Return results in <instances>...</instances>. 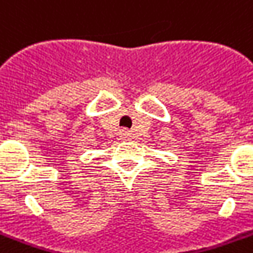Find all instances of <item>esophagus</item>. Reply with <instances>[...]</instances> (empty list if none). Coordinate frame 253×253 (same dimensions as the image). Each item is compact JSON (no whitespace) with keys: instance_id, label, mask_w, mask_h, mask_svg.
I'll return each instance as SVG.
<instances>
[{"instance_id":"obj_1","label":"esophagus","mask_w":253,"mask_h":253,"mask_svg":"<svg viewBox=\"0 0 253 253\" xmlns=\"http://www.w3.org/2000/svg\"><path fill=\"white\" fill-rule=\"evenodd\" d=\"M123 133H126V132H123ZM123 136H125V135H123Z\"/></svg>"}]
</instances>
